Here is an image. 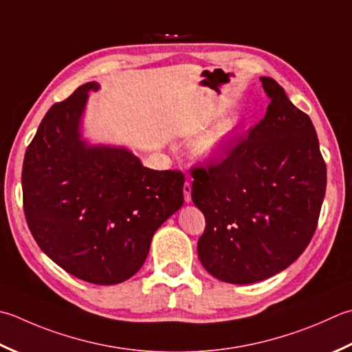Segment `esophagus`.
<instances>
[{"instance_id": "obj_1", "label": "esophagus", "mask_w": 352, "mask_h": 352, "mask_svg": "<svg viewBox=\"0 0 352 352\" xmlns=\"http://www.w3.org/2000/svg\"><path fill=\"white\" fill-rule=\"evenodd\" d=\"M190 192H192V184H190V182H186L184 186H183V194H184V201L186 203H190L192 201Z\"/></svg>"}]
</instances>
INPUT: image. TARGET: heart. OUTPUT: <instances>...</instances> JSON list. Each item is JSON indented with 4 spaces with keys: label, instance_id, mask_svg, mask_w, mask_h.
I'll list each match as a JSON object with an SVG mask.
<instances>
[{
    "label": "heart",
    "instance_id": "b5f03b06",
    "mask_svg": "<svg viewBox=\"0 0 352 352\" xmlns=\"http://www.w3.org/2000/svg\"><path fill=\"white\" fill-rule=\"evenodd\" d=\"M229 137H230L229 126H224V125L218 126L199 139V142L197 143V151L201 155L217 154L219 149H223L226 142L229 140Z\"/></svg>",
    "mask_w": 352,
    "mask_h": 352
}]
</instances>
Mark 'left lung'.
<instances>
[{"label":"left lung","instance_id":"8db88e82","mask_svg":"<svg viewBox=\"0 0 352 352\" xmlns=\"http://www.w3.org/2000/svg\"><path fill=\"white\" fill-rule=\"evenodd\" d=\"M264 119L218 162L190 169L192 201L206 218L198 256L212 276L253 284L285 270L318 227L327 164L309 117L284 88L261 78Z\"/></svg>","mask_w":352,"mask_h":352}]
</instances>
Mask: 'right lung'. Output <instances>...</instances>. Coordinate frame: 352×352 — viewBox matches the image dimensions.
Listing matches in <instances>:
<instances>
[{
	"label": "right lung",
	"mask_w": 352,
	"mask_h": 352,
	"mask_svg": "<svg viewBox=\"0 0 352 352\" xmlns=\"http://www.w3.org/2000/svg\"><path fill=\"white\" fill-rule=\"evenodd\" d=\"M54 103L25 151L23 203L32 235L67 273L113 285L140 270L155 230L182 208L184 174L154 170L123 148L87 146L88 91Z\"/></svg>",
	"instance_id": "right-lung-1"
}]
</instances>
